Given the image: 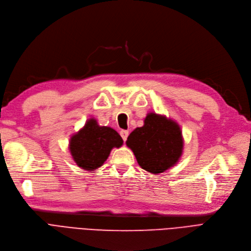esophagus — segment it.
Returning a JSON list of instances; mask_svg holds the SVG:
<instances>
[{"label": "esophagus", "mask_w": 251, "mask_h": 251, "mask_svg": "<svg viewBox=\"0 0 251 251\" xmlns=\"http://www.w3.org/2000/svg\"><path fill=\"white\" fill-rule=\"evenodd\" d=\"M119 134H121L123 140L126 142V139H127V136H128V130H126V129H122L121 132H119Z\"/></svg>", "instance_id": "1"}]
</instances>
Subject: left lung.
I'll use <instances>...</instances> for the list:
<instances>
[{
  "instance_id": "left-lung-1",
  "label": "left lung",
  "mask_w": 251,
  "mask_h": 251,
  "mask_svg": "<svg viewBox=\"0 0 251 251\" xmlns=\"http://www.w3.org/2000/svg\"><path fill=\"white\" fill-rule=\"evenodd\" d=\"M126 145L133 150L143 170L160 174L176 164L183 151L180 126L165 116L150 113L144 126L127 137Z\"/></svg>"
}]
</instances>
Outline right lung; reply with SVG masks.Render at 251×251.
I'll use <instances>...</instances> for the list:
<instances>
[{"label": "right lung", "mask_w": 251, "mask_h": 251, "mask_svg": "<svg viewBox=\"0 0 251 251\" xmlns=\"http://www.w3.org/2000/svg\"><path fill=\"white\" fill-rule=\"evenodd\" d=\"M123 143L116 130L100 126L92 118L77 134L71 137L69 149L79 168L92 172L100 168L108 158L113 147H121Z\"/></svg>", "instance_id": "add662e5"}]
</instances>
